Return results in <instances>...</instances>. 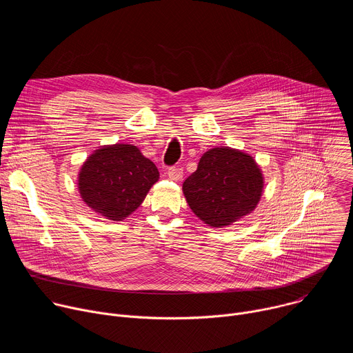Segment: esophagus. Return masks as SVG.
<instances>
[{"mask_svg":"<svg viewBox=\"0 0 353 353\" xmlns=\"http://www.w3.org/2000/svg\"><path fill=\"white\" fill-rule=\"evenodd\" d=\"M168 174H169V177H170L172 180L177 181V180H180V179L183 177V169L179 168V166H170V168L168 169Z\"/></svg>","mask_w":353,"mask_h":353,"instance_id":"34e87169","label":"esophagus"}]
</instances>
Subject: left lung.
Listing matches in <instances>:
<instances>
[{
    "mask_svg": "<svg viewBox=\"0 0 353 353\" xmlns=\"http://www.w3.org/2000/svg\"><path fill=\"white\" fill-rule=\"evenodd\" d=\"M263 185V174L253 158L230 148H214L185 179L183 191L201 221L221 228L253 211Z\"/></svg>",
    "mask_w": 353,
    "mask_h": 353,
    "instance_id": "obj_1",
    "label": "left lung"
}]
</instances>
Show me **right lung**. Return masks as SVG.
<instances>
[{"label":"right lung","mask_w":353,"mask_h":353,"mask_svg":"<svg viewBox=\"0 0 353 353\" xmlns=\"http://www.w3.org/2000/svg\"><path fill=\"white\" fill-rule=\"evenodd\" d=\"M158 179L157 166L137 146L117 143L97 149L83 163L79 192L88 207L121 221L142 204Z\"/></svg>","instance_id":"right-lung-1"}]
</instances>
